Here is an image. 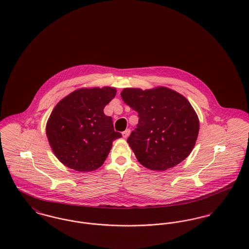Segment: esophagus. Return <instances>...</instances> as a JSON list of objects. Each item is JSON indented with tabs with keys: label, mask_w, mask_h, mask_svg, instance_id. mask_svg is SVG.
I'll list each match as a JSON object with an SVG mask.
<instances>
[{
	"label": "esophagus",
	"mask_w": 249,
	"mask_h": 249,
	"mask_svg": "<svg viewBox=\"0 0 249 249\" xmlns=\"http://www.w3.org/2000/svg\"><path fill=\"white\" fill-rule=\"evenodd\" d=\"M130 133H131V130H130V129H127V130H125V131L122 133V137L124 138H127L129 137Z\"/></svg>",
	"instance_id": "esophagus-1"
}]
</instances>
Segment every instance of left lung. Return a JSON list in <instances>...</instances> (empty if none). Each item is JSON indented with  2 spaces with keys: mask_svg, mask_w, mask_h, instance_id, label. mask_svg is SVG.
I'll list each match as a JSON object with an SVG mask.
<instances>
[{
  "mask_svg": "<svg viewBox=\"0 0 249 249\" xmlns=\"http://www.w3.org/2000/svg\"><path fill=\"white\" fill-rule=\"evenodd\" d=\"M123 101L138 111V124L127 139L140 164L165 171L192 152L199 122L189 101L165 87L152 89L126 88Z\"/></svg>",
  "mask_w": 249,
  "mask_h": 249,
  "instance_id": "left-lung-1",
  "label": "left lung"
}]
</instances>
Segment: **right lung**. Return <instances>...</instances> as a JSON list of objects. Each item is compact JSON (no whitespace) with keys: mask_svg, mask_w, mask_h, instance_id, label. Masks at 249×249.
Returning a JSON list of instances; mask_svg holds the SVG:
<instances>
[{"mask_svg":"<svg viewBox=\"0 0 249 249\" xmlns=\"http://www.w3.org/2000/svg\"><path fill=\"white\" fill-rule=\"evenodd\" d=\"M115 93L111 87L83 88L56 105L46 132L56 158L64 165L90 172L104 163L112 141L121 138L114 132L111 116L103 111Z\"/></svg>","mask_w":249,"mask_h":249,"instance_id":"1","label":"right lung"}]
</instances>
